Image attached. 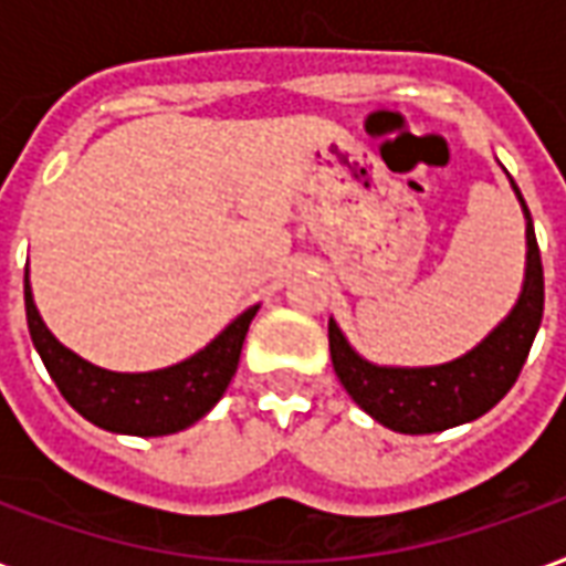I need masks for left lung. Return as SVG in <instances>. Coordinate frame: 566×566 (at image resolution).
Masks as SVG:
<instances>
[{"label": "left lung", "instance_id": "1", "mask_svg": "<svg viewBox=\"0 0 566 566\" xmlns=\"http://www.w3.org/2000/svg\"><path fill=\"white\" fill-rule=\"evenodd\" d=\"M524 214V282L510 315L467 355L437 367H381L360 357L331 318L333 369L369 418L397 433H439L485 416L506 397L543 321V260L522 190L510 178Z\"/></svg>", "mask_w": 566, "mask_h": 566}]
</instances>
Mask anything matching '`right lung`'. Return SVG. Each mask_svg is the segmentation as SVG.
Here are the masks:
<instances>
[{
    "label": "right lung",
    "instance_id": "right-lung-1",
    "mask_svg": "<svg viewBox=\"0 0 566 566\" xmlns=\"http://www.w3.org/2000/svg\"><path fill=\"white\" fill-rule=\"evenodd\" d=\"M23 300L32 345L69 406L91 424L127 437L178 433L211 412L235 376L245 333L260 308H245L206 348L181 364L150 373H112L78 357L48 331L32 300L30 270L23 275Z\"/></svg>",
    "mask_w": 566,
    "mask_h": 566
}]
</instances>
